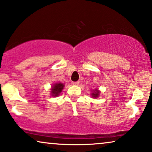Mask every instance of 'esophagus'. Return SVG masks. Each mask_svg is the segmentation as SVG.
I'll list each match as a JSON object with an SVG mask.
<instances>
[{"label":"esophagus","instance_id":"esophagus-1","mask_svg":"<svg viewBox=\"0 0 152 152\" xmlns=\"http://www.w3.org/2000/svg\"><path fill=\"white\" fill-rule=\"evenodd\" d=\"M73 85H74V86H78V84H79V81H76V82H73L72 83Z\"/></svg>","mask_w":152,"mask_h":152}]
</instances>
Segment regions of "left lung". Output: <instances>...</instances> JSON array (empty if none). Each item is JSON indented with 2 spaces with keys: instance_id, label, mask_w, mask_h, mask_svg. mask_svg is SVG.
<instances>
[{
  "instance_id": "1",
  "label": "left lung",
  "mask_w": 152,
  "mask_h": 152,
  "mask_svg": "<svg viewBox=\"0 0 152 152\" xmlns=\"http://www.w3.org/2000/svg\"><path fill=\"white\" fill-rule=\"evenodd\" d=\"M94 91V92H92V96L93 97V98H96V97H99V94H100V92L99 90H93Z\"/></svg>"
}]
</instances>
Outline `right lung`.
I'll return each mask as SVG.
<instances>
[{"label": "right lung", "instance_id": "right-lung-1", "mask_svg": "<svg viewBox=\"0 0 152 152\" xmlns=\"http://www.w3.org/2000/svg\"><path fill=\"white\" fill-rule=\"evenodd\" d=\"M64 87V85L62 84V83H55L53 86L51 88V95L53 96H58L60 93H61L62 90H63Z\"/></svg>", "mask_w": 152, "mask_h": 152}]
</instances>
